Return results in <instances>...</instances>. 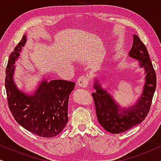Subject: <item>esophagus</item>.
Returning a JSON list of instances; mask_svg holds the SVG:
<instances>
[{
    "instance_id": "1",
    "label": "esophagus",
    "mask_w": 161,
    "mask_h": 161,
    "mask_svg": "<svg viewBox=\"0 0 161 161\" xmlns=\"http://www.w3.org/2000/svg\"><path fill=\"white\" fill-rule=\"evenodd\" d=\"M78 85L80 87L86 88L89 85V78H88V77L85 75L80 77L78 80Z\"/></svg>"
}]
</instances>
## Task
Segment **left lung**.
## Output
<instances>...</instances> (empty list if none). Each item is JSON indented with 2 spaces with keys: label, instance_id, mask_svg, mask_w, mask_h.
<instances>
[{
  "label": "left lung",
  "instance_id": "left-lung-1",
  "mask_svg": "<svg viewBox=\"0 0 161 161\" xmlns=\"http://www.w3.org/2000/svg\"><path fill=\"white\" fill-rule=\"evenodd\" d=\"M133 42L129 56L138 61L145 70V83L140 97L127 108H121L109 92L103 89L97 78L94 79L92 93L96 114L101 126L109 133L118 134L127 131L143 122L148 114L156 89V74L146 46L137 35H133Z\"/></svg>",
  "mask_w": 161,
  "mask_h": 161
}]
</instances>
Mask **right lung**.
<instances>
[{"instance_id": "right-lung-1", "label": "right lung", "mask_w": 161, "mask_h": 161, "mask_svg": "<svg viewBox=\"0 0 161 161\" xmlns=\"http://www.w3.org/2000/svg\"><path fill=\"white\" fill-rule=\"evenodd\" d=\"M26 40L24 34L11 53L6 67L5 87L8 108L14 119L25 130L41 137H54L68 122V101L75 83L42 79L32 94L19 89L14 81V64Z\"/></svg>"}]
</instances>
